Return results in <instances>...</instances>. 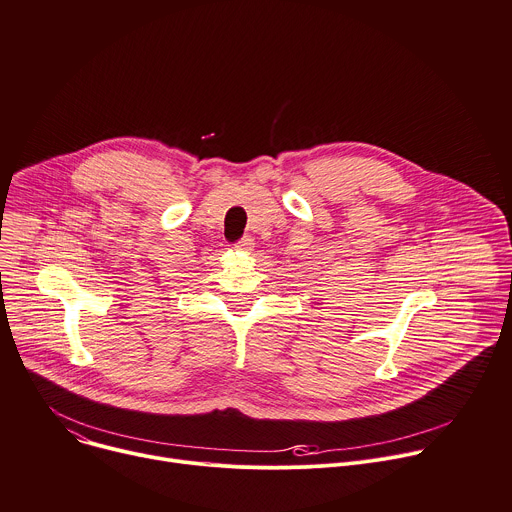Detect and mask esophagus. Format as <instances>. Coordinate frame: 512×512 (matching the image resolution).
Masks as SVG:
<instances>
[{"label": "esophagus", "mask_w": 512, "mask_h": 512, "mask_svg": "<svg viewBox=\"0 0 512 512\" xmlns=\"http://www.w3.org/2000/svg\"><path fill=\"white\" fill-rule=\"evenodd\" d=\"M253 245H255L253 237L245 235L243 239H239V241L235 243V249H237V251H245V253H249V251H253Z\"/></svg>", "instance_id": "34e87169"}]
</instances>
